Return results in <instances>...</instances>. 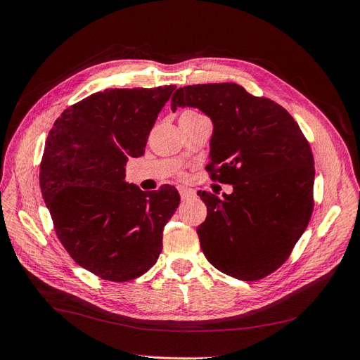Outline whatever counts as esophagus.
<instances>
[{"label":"esophagus","mask_w":360,"mask_h":360,"mask_svg":"<svg viewBox=\"0 0 360 360\" xmlns=\"http://www.w3.org/2000/svg\"><path fill=\"white\" fill-rule=\"evenodd\" d=\"M179 192H180V197H181V200H189V198H192L193 195H195V192L192 191V189H188V188H179Z\"/></svg>","instance_id":"1"}]
</instances>
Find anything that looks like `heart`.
I'll return each instance as SVG.
<instances>
[{
	"label": "heart",
	"mask_w": 360,
	"mask_h": 360,
	"mask_svg": "<svg viewBox=\"0 0 360 360\" xmlns=\"http://www.w3.org/2000/svg\"><path fill=\"white\" fill-rule=\"evenodd\" d=\"M188 112H192V111H188ZM184 114H186V112H184Z\"/></svg>",
	"instance_id": "b5f03b06"
}]
</instances>
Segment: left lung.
Wrapping results in <instances>:
<instances>
[{"instance_id": "left-lung-1", "label": "left lung", "mask_w": 360, "mask_h": 360, "mask_svg": "<svg viewBox=\"0 0 360 360\" xmlns=\"http://www.w3.org/2000/svg\"><path fill=\"white\" fill-rule=\"evenodd\" d=\"M193 106L213 122L212 180L233 184L207 205L197 228L205 258L242 281L266 278L290 257L314 210V156L294 118L276 102L234 82L198 84L172 94L171 110Z\"/></svg>"}]
</instances>
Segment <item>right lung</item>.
Listing matches in <instances>:
<instances>
[{
	"instance_id": "right-lung-1",
	"label": "right lung",
	"mask_w": 360,
	"mask_h": 360,
	"mask_svg": "<svg viewBox=\"0 0 360 360\" xmlns=\"http://www.w3.org/2000/svg\"><path fill=\"white\" fill-rule=\"evenodd\" d=\"M174 90L94 93L64 110L49 130L40 189L53 230L75 263L105 281L126 282L153 267L163 226L179 207L180 195L169 184L143 192L124 181L126 162L144 155Z\"/></svg>"
}]
</instances>
